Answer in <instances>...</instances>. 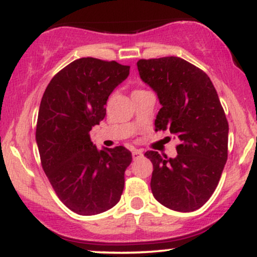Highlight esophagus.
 Listing matches in <instances>:
<instances>
[{"label": "esophagus", "mask_w": 257, "mask_h": 257, "mask_svg": "<svg viewBox=\"0 0 257 257\" xmlns=\"http://www.w3.org/2000/svg\"><path fill=\"white\" fill-rule=\"evenodd\" d=\"M132 155H133V158H134V159H139V158L143 157L144 153H143V151H141V150H133Z\"/></svg>", "instance_id": "obj_1"}]
</instances>
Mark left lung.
<instances>
[{
  "label": "left lung",
  "mask_w": 257,
  "mask_h": 257,
  "mask_svg": "<svg viewBox=\"0 0 257 257\" xmlns=\"http://www.w3.org/2000/svg\"><path fill=\"white\" fill-rule=\"evenodd\" d=\"M140 77L157 93L156 131L176 134L175 158L147 151L151 190L162 205L181 213L199 209L219 184L227 161L228 122L208 75L178 57L140 59Z\"/></svg>",
  "instance_id": "obj_1"
}]
</instances>
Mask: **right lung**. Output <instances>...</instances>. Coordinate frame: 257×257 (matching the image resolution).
I'll use <instances>...</instances> for the list:
<instances>
[{"label":"right lung","instance_id":"obj_1","mask_svg":"<svg viewBox=\"0 0 257 257\" xmlns=\"http://www.w3.org/2000/svg\"><path fill=\"white\" fill-rule=\"evenodd\" d=\"M129 69L113 60L77 59L52 78L41 100V164L59 199L78 215L104 213L122 196L131 151L123 146L98 150L89 132L105 118L108 96Z\"/></svg>","mask_w":257,"mask_h":257}]
</instances>
